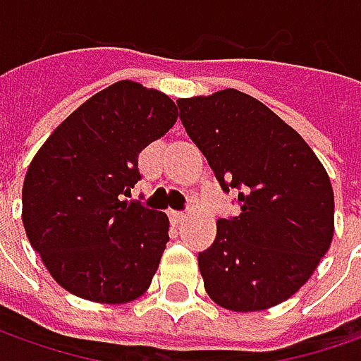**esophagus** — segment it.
<instances>
[{
    "label": "esophagus",
    "instance_id": "34e87169",
    "mask_svg": "<svg viewBox=\"0 0 361 361\" xmlns=\"http://www.w3.org/2000/svg\"><path fill=\"white\" fill-rule=\"evenodd\" d=\"M171 221H173L174 225H180V223L187 221V215L185 213H178V211H171Z\"/></svg>",
    "mask_w": 361,
    "mask_h": 361
}]
</instances>
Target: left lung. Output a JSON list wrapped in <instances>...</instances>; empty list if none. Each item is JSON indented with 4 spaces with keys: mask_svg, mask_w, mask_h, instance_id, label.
I'll use <instances>...</instances> for the list:
<instances>
[{
    "mask_svg": "<svg viewBox=\"0 0 361 361\" xmlns=\"http://www.w3.org/2000/svg\"><path fill=\"white\" fill-rule=\"evenodd\" d=\"M180 122L241 215L216 221L199 253L204 289L229 312H263L305 285L334 239V188L322 160L257 98L227 88L178 98Z\"/></svg>",
    "mask_w": 361,
    "mask_h": 361,
    "instance_id": "left-lung-1",
    "label": "left lung"
}]
</instances>
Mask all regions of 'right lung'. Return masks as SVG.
Masks as SVG:
<instances>
[{
  "instance_id": "right-lung-1",
  "label": "right lung",
  "mask_w": 361,
  "mask_h": 361,
  "mask_svg": "<svg viewBox=\"0 0 361 361\" xmlns=\"http://www.w3.org/2000/svg\"><path fill=\"white\" fill-rule=\"evenodd\" d=\"M164 92L132 80L94 94L51 132L27 166L21 221L49 275L94 303H130L152 283L169 216L124 201L138 154L174 126Z\"/></svg>"
}]
</instances>
